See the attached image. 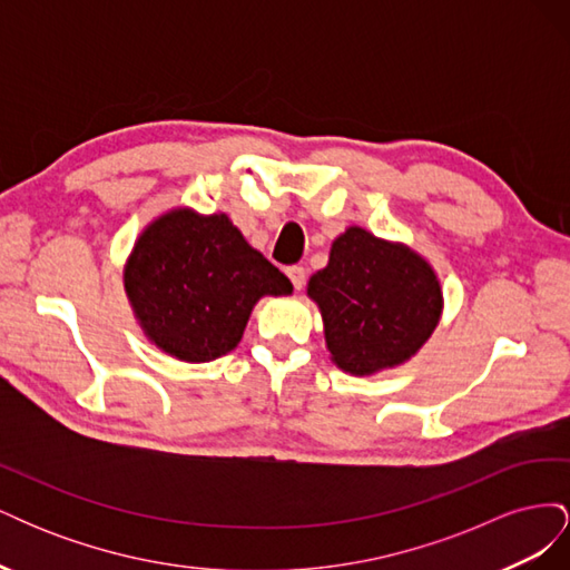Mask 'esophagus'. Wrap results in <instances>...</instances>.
Instances as JSON below:
<instances>
[{
	"mask_svg": "<svg viewBox=\"0 0 570 570\" xmlns=\"http://www.w3.org/2000/svg\"><path fill=\"white\" fill-rule=\"evenodd\" d=\"M285 275L289 278V283L295 285V289H302L304 278H306V271H304V266H287V268H285Z\"/></svg>",
	"mask_w": 570,
	"mask_h": 570,
	"instance_id": "34e87169",
	"label": "esophagus"
}]
</instances>
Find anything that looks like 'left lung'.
<instances>
[{
  "label": "left lung",
  "instance_id": "8db88e82",
  "mask_svg": "<svg viewBox=\"0 0 570 570\" xmlns=\"http://www.w3.org/2000/svg\"><path fill=\"white\" fill-rule=\"evenodd\" d=\"M306 289L321 308L331 358L352 375L404 364L442 316L440 281L425 258L356 226L335 239L331 262Z\"/></svg>",
  "mask_w": 570,
  "mask_h": 570
}]
</instances>
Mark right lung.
<instances>
[{
    "label": "right lung",
    "instance_id": "right-lung-1",
    "mask_svg": "<svg viewBox=\"0 0 570 570\" xmlns=\"http://www.w3.org/2000/svg\"><path fill=\"white\" fill-rule=\"evenodd\" d=\"M126 292L145 335L189 364L237 347L254 304L292 283L247 245L226 214L176 209L147 226L126 264Z\"/></svg>",
    "mask_w": 570,
    "mask_h": 570
}]
</instances>
